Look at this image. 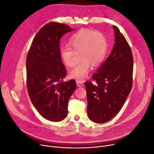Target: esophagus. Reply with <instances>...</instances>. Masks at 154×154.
I'll return each instance as SVG.
<instances>
[{"instance_id":"34e87169","label":"esophagus","mask_w":154,"mask_h":154,"mask_svg":"<svg viewBox=\"0 0 154 154\" xmlns=\"http://www.w3.org/2000/svg\"><path fill=\"white\" fill-rule=\"evenodd\" d=\"M76 85L78 87H83L84 86V82L83 81H81L79 79H76Z\"/></svg>"}]
</instances>
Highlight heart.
<instances>
[{
	"label": "heart",
	"mask_w": 154,
	"mask_h": 154,
	"mask_svg": "<svg viewBox=\"0 0 154 154\" xmlns=\"http://www.w3.org/2000/svg\"><path fill=\"white\" fill-rule=\"evenodd\" d=\"M69 45H62L60 56L68 68L75 64V52L79 53L81 60L69 72V77L78 79L86 78L92 65L98 66L104 61L108 49V41L105 34L97 30L81 29L69 39Z\"/></svg>",
	"instance_id": "1"
}]
</instances>
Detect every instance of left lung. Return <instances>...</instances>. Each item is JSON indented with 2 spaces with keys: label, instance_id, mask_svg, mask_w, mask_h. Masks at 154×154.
Returning <instances> with one entry per match:
<instances>
[{
  "label": "left lung",
  "instance_id": "8db88e82",
  "mask_svg": "<svg viewBox=\"0 0 154 154\" xmlns=\"http://www.w3.org/2000/svg\"><path fill=\"white\" fill-rule=\"evenodd\" d=\"M115 43L107 60L92 79L85 82L87 112L97 123L111 120L122 109L133 86V57L131 47L116 26H113Z\"/></svg>",
  "mask_w": 154,
  "mask_h": 154
}]
</instances>
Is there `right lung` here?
<instances>
[{"instance_id": "add662e5", "label": "right lung", "mask_w": 154, "mask_h": 154, "mask_svg": "<svg viewBox=\"0 0 154 154\" xmlns=\"http://www.w3.org/2000/svg\"><path fill=\"white\" fill-rule=\"evenodd\" d=\"M73 31L68 25L50 22L35 36L26 57V85L34 107L45 119L60 122L68 114L74 79L63 82L66 69L60 56V39Z\"/></svg>"}]
</instances>
